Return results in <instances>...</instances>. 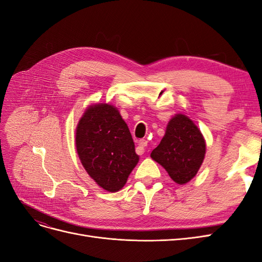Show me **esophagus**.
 Wrapping results in <instances>:
<instances>
[{"instance_id": "1", "label": "esophagus", "mask_w": 262, "mask_h": 262, "mask_svg": "<svg viewBox=\"0 0 262 262\" xmlns=\"http://www.w3.org/2000/svg\"><path fill=\"white\" fill-rule=\"evenodd\" d=\"M147 145V141L146 140H140L138 142V153L139 154H143L145 150V146Z\"/></svg>"}]
</instances>
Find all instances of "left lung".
Here are the masks:
<instances>
[{
    "label": "left lung",
    "mask_w": 262,
    "mask_h": 262,
    "mask_svg": "<svg viewBox=\"0 0 262 262\" xmlns=\"http://www.w3.org/2000/svg\"><path fill=\"white\" fill-rule=\"evenodd\" d=\"M207 144L200 129L189 117L176 114L170 118L161 143L150 157L168 172L178 185L191 180L203 163Z\"/></svg>",
    "instance_id": "obj_1"
}]
</instances>
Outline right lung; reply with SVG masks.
<instances>
[{
    "mask_svg": "<svg viewBox=\"0 0 262 262\" xmlns=\"http://www.w3.org/2000/svg\"><path fill=\"white\" fill-rule=\"evenodd\" d=\"M75 146L86 172L109 192L123 188L140 160L118 108L105 102L86 108L76 125Z\"/></svg>",
    "mask_w": 262,
    "mask_h": 262,
    "instance_id": "add662e5",
    "label": "right lung"
}]
</instances>
